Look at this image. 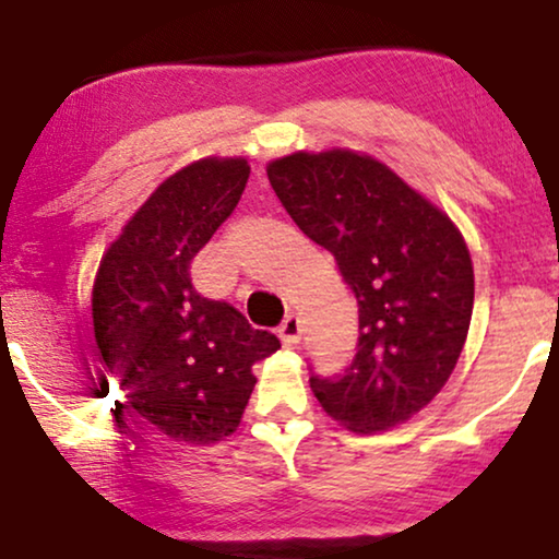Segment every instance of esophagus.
Instances as JSON below:
<instances>
[{
	"mask_svg": "<svg viewBox=\"0 0 559 559\" xmlns=\"http://www.w3.org/2000/svg\"><path fill=\"white\" fill-rule=\"evenodd\" d=\"M281 340L286 342V345H296V342L301 340V332H304V326H301V319H299V314H286V319H284V324H281Z\"/></svg>",
	"mask_w": 559,
	"mask_h": 559,
	"instance_id": "obj_1",
	"label": "esophagus"
}]
</instances>
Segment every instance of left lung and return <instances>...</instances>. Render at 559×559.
<instances>
[{"instance_id":"left-lung-1","label":"left lung","mask_w":559,"mask_h":559,"mask_svg":"<svg viewBox=\"0 0 559 559\" xmlns=\"http://www.w3.org/2000/svg\"><path fill=\"white\" fill-rule=\"evenodd\" d=\"M267 181L357 299V353L342 376L311 373L319 404L360 435L412 419L448 383L471 326L475 278L460 229L370 155L294 153L267 163Z\"/></svg>"}]
</instances>
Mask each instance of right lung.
Segmentation results:
<instances>
[{
	"mask_svg": "<svg viewBox=\"0 0 559 559\" xmlns=\"http://www.w3.org/2000/svg\"><path fill=\"white\" fill-rule=\"evenodd\" d=\"M245 158H202L166 178L104 252L92 292L94 337L128 404L176 442L233 435L252 366L281 347L233 304L204 299L191 260L240 202Z\"/></svg>",
	"mask_w": 559,
	"mask_h": 559,
	"instance_id": "add662e5",
	"label": "right lung"
}]
</instances>
